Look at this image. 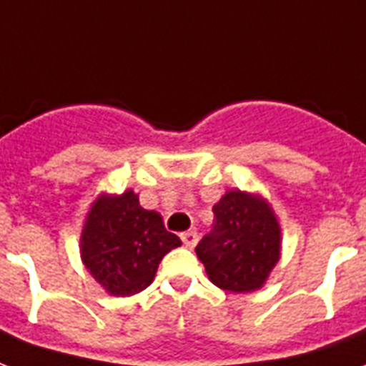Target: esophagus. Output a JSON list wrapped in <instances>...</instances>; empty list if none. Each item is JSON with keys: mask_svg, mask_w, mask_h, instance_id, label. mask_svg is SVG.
Returning <instances> with one entry per match:
<instances>
[{"mask_svg": "<svg viewBox=\"0 0 366 366\" xmlns=\"http://www.w3.org/2000/svg\"><path fill=\"white\" fill-rule=\"evenodd\" d=\"M180 239L184 242V245L186 247H195V244H197V232H194V230H188V232H182L180 234Z\"/></svg>", "mask_w": 366, "mask_h": 366, "instance_id": "obj_1", "label": "esophagus"}]
</instances>
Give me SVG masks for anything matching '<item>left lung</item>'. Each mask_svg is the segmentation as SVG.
Here are the masks:
<instances>
[{"label": "left lung", "instance_id": "obj_1", "mask_svg": "<svg viewBox=\"0 0 366 366\" xmlns=\"http://www.w3.org/2000/svg\"><path fill=\"white\" fill-rule=\"evenodd\" d=\"M213 213V232L195 247L209 280L234 294L257 292L282 255L274 209L261 194L234 188L214 203Z\"/></svg>", "mask_w": 366, "mask_h": 366}]
</instances>
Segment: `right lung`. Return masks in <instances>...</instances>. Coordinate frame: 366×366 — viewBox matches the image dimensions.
<instances>
[{
	"instance_id": "add662e5",
	"label": "right lung",
	"mask_w": 366,
	"mask_h": 366,
	"mask_svg": "<svg viewBox=\"0 0 366 366\" xmlns=\"http://www.w3.org/2000/svg\"><path fill=\"white\" fill-rule=\"evenodd\" d=\"M178 245L180 238L157 211L139 205L134 189L102 192L84 219L80 259L109 295L130 297L153 282L159 263Z\"/></svg>"
}]
</instances>
